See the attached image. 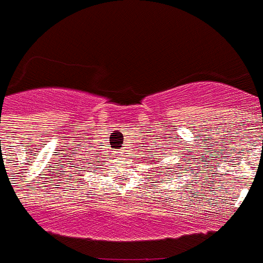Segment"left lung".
Listing matches in <instances>:
<instances>
[{"instance_id": "obj_1", "label": "left lung", "mask_w": 263, "mask_h": 263, "mask_svg": "<svg viewBox=\"0 0 263 263\" xmlns=\"http://www.w3.org/2000/svg\"><path fill=\"white\" fill-rule=\"evenodd\" d=\"M155 161H159V159H158V158H155ZM177 165L180 166L181 163H177ZM162 167L166 168V167H167V166H162ZM170 168H172V170H168V174H172V176H174V174H173V173H174V168H177V166H173V167H170Z\"/></svg>"}]
</instances>
